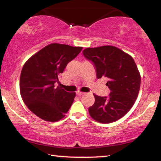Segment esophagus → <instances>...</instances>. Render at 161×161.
<instances>
[{
    "label": "esophagus",
    "instance_id": "34e87169",
    "mask_svg": "<svg viewBox=\"0 0 161 161\" xmlns=\"http://www.w3.org/2000/svg\"><path fill=\"white\" fill-rule=\"evenodd\" d=\"M84 92H80V91H77V95H82V94H84Z\"/></svg>",
    "mask_w": 161,
    "mask_h": 161
}]
</instances>
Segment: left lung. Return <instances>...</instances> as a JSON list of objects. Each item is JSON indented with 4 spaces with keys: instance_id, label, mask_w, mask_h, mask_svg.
<instances>
[{
    "instance_id": "obj_1",
    "label": "left lung",
    "mask_w": 161,
    "mask_h": 161,
    "mask_svg": "<svg viewBox=\"0 0 161 161\" xmlns=\"http://www.w3.org/2000/svg\"><path fill=\"white\" fill-rule=\"evenodd\" d=\"M83 54L93 62L97 77L107 80L109 97L94 94L95 102L89 108L92 119L102 124H109L123 117L137 99L141 75L130 54L111 45L84 49Z\"/></svg>"
}]
</instances>
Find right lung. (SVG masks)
Instances as JSON below:
<instances>
[{
    "label": "right lung",
    "instance_id": "1",
    "mask_svg": "<svg viewBox=\"0 0 161 161\" xmlns=\"http://www.w3.org/2000/svg\"><path fill=\"white\" fill-rule=\"evenodd\" d=\"M82 47L52 43L31 57L20 77L22 99L30 110L42 120L58 121L65 116L76 96L55 86L58 77Z\"/></svg>",
    "mask_w": 161,
    "mask_h": 161
}]
</instances>
